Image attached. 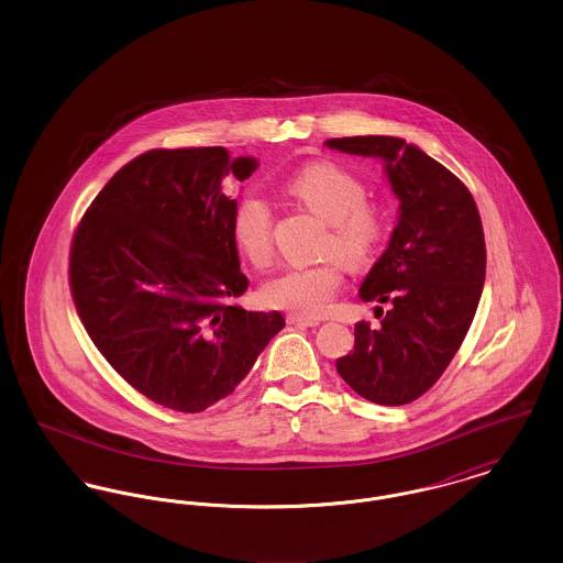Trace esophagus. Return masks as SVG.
<instances>
[{
	"instance_id": "34e87169",
	"label": "esophagus",
	"mask_w": 563,
	"mask_h": 563,
	"mask_svg": "<svg viewBox=\"0 0 563 563\" xmlns=\"http://www.w3.org/2000/svg\"><path fill=\"white\" fill-rule=\"evenodd\" d=\"M287 324H301V327H319L321 321L303 314H287Z\"/></svg>"
}]
</instances>
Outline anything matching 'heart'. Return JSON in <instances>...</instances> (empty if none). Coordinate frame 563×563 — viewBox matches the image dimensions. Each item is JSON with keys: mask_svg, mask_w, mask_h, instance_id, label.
Returning <instances> with one entry per match:
<instances>
[{"mask_svg": "<svg viewBox=\"0 0 563 563\" xmlns=\"http://www.w3.org/2000/svg\"><path fill=\"white\" fill-rule=\"evenodd\" d=\"M285 189L308 211L329 223L321 264L287 268L262 287L269 308L303 317L324 312L344 285V264L367 268L388 236V214L365 198V184L349 168L333 162H312L294 173ZM232 236L253 268H268L274 253V211L266 196L246 191L232 211Z\"/></svg>", "mask_w": 563, "mask_h": 563, "instance_id": "heart-1", "label": "heart"}]
</instances>
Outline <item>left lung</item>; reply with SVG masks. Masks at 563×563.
Masks as SVG:
<instances>
[{
	"instance_id": "1",
	"label": "left lung",
	"mask_w": 563,
	"mask_h": 563,
	"mask_svg": "<svg viewBox=\"0 0 563 563\" xmlns=\"http://www.w3.org/2000/svg\"><path fill=\"white\" fill-rule=\"evenodd\" d=\"M327 145L384 158L401 198L390 244L361 287L363 301L393 308L377 329L356 322L354 350L338 358V374L367 401H416L448 369L475 319L485 280L482 217L452 170L402 139L342 136Z\"/></svg>"
}]
</instances>
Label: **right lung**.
Masks as SVG:
<instances>
[{"mask_svg":"<svg viewBox=\"0 0 563 563\" xmlns=\"http://www.w3.org/2000/svg\"><path fill=\"white\" fill-rule=\"evenodd\" d=\"M253 158L225 147L150 150L90 202L69 249V289L84 329L136 393L198 413L228 397L269 340L280 312H246L223 181Z\"/></svg>","mask_w":563,"mask_h":563,"instance_id":"obj_1","label":"right lung"}]
</instances>
